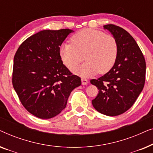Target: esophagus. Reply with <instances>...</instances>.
<instances>
[{
	"mask_svg": "<svg viewBox=\"0 0 153 153\" xmlns=\"http://www.w3.org/2000/svg\"><path fill=\"white\" fill-rule=\"evenodd\" d=\"M81 83H82V85H87L88 83V81L86 79L82 78L81 79Z\"/></svg>",
	"mask_w": 153,
	"mask_h": 153,
	"instance_id": "1",
	"label": "esophagus"
}]
</instances>
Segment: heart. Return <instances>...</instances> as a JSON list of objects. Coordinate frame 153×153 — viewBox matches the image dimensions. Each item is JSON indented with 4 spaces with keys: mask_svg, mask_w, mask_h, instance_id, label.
I'll use <instances>...</instances> for the list:
<instances>
[{
    "mask_svg": "<svg viewBox=\"0 0 153 153\" xmlns=\"http://www.w3.org/2000/svg\"><path fill=\"white\" fill-rule=\"evenodd\" d=\"M71 43L60 45L59 54L62 61L68 68H72L82 61L87 62L79 68L72 69L81 76H88L105 74L114 65L118 56L116 38L102 31L91 28L83 29L71 37Z\"/></svg>",
    "mask_w": 153,
    "mask_h": 153,
    "instance_id": "obj_1",
    "label": "heart"
}]
</instances>
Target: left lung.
I'll return each mask as SVG.
<instances>
[{
    "label": "left lung",
    "mask_w": 153,
    "mask_h": 153,
    "mask_svg": "<svg viewBox=\"0 0 153 153\" xmlns=\"http://www.w3.org/2000/svg\"><path fill=\"white\" fill-rule=\"evenodd\" d=\"M118 43V56L113 68L91 83L99 90L92 100L101 114L116 116L131 107L143 91L146 79V61L137 43L124 29L114 24L104 26Z\"/></svg>",
    "instance_id": "left-lung-1"
}]
</instances>
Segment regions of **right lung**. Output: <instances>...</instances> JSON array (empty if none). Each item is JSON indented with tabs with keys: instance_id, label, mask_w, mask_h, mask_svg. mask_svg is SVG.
I'll list each match as a JSON object with an SVG mask.
<instances>
[{
	"instance_id": "obj_1",
	"label": "right lung",
	"mask_w": 153,
	"mask_h": 153,
	"mask_svg": "<svg viewBox=\"0 0 153 153\" xmlns=\"http://www.w3.org/2000/svg\"><path fill=\"white\" fill-rule=\"evenodd\" d=\"M72 32L68 28L39 31L27 38L14 56L12 85L25 108L39 118L59 114L71 92L81 84L59 54L60 45Z\"/></svg>"
}]
</instances>
